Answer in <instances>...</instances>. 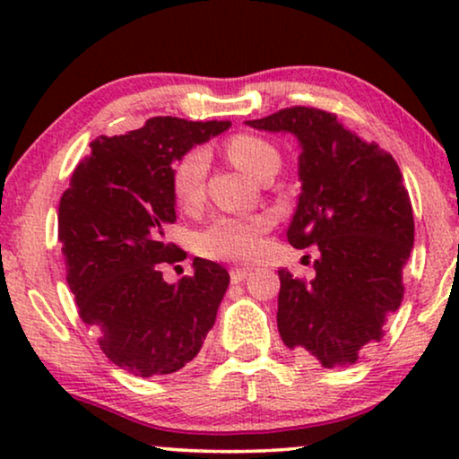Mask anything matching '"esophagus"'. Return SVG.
I'll use <instances>...</instances> for the list:
<instances>
[{"label":"esophagus","mask_w":459,"mask_h":459,"mask_svg":"<svg viewBox=\"0 0 459 459\" xmlns=\"http://www.w3.org/2000/svg\"><path fill=\"white\" fill-rule=\"evenodd\" d=\"M248 272H250V269H247V267H231L230 269V278H231V281H234V284H238V281H242L244 278H247Z\"/></svg>","instance_id":"obj_1"}]
</instances>
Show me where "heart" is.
<instances>
[{"label": "heart", "instance_id": "b5f03b06", "mask_svg": "<svg viewBox=\"0 0 459 459\" xmlns=\"http://www.w3.org/2000/svg\"><path fill=\"white\" fill-rule=\"evenodd\" d=\"M225 152L244 173L259 178L263 169L278 167L280 154L273 143L259 135L238 134L225 143ZM209 169V154L203 148H194L175 162L171 187L175 203L181 209L192 211L203 204L204 175ZM272 228V217L259 215H217L198 234L200 253L219 261H253L263 250V236Z\"/></svg>", "mask_w": 459, "mask_h": 459}]
</instances>
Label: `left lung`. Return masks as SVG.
<instances>
[{"instance_id": "left-lung-1", "label": "left lung", "mask_w": 459, "mask_h": 459, "mask_svg": "<svg viewBox=\"0 0 459 459\" xmlns=\"http://www.w3.org/2000/svg\"><path fill=\"white\" fill-rule=\"evenodd\" d=\"M247 125L299 140L300 196L286 236L294 248L319 250L313 280L278 272L281 341L324 368L351 366L385 336L403 299L413 247L403 175L391 154L332 112L292 106Z\"/></svg>"}]
</instances>
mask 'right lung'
<instances>
[{
	"label": "right lung",
	"instance_id": "right-lung-1",
	"mask_svg": "<svg viewBox=\"0 0 459 459\" xmlns=\"http://www.w3.org/2000/svg\"><path fill=\"white\" fill-rule=\"evenodd\" d=\"M230 125L154 117L127 135H100L62 194L58 240L79 317L129 374L178 372L215 324L230 273L200 256L194 275L178 284H167L160 269L184 259V250L165 242V228L175 223L171 165Z\"/></svg>",
	"mask_w": 459,
	"mask_h": 459
}]
</instances>
